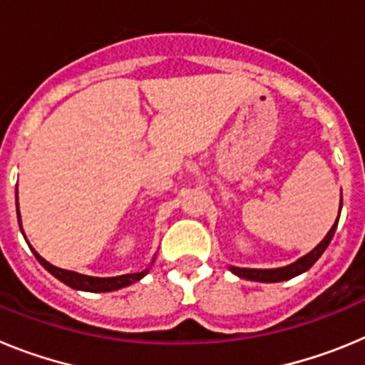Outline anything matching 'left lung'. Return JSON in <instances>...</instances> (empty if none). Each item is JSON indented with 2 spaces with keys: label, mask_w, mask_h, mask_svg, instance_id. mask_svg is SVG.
I'll return each mask as SVG.
<instances>
[{
  "label": "left lung",
  "mask_w": 365,
  "mask_h": 365,
  "mask_svg": "<svg viewBox=\"0 0 365 365\" xmlns=\"http://www.w3.org/2000/svg\"><path fill=\"white\" fill-rule=\"evenodd\" d=\"M340 210H341V199H340ZM338 219H340V214H338L336 222L333 225V228L327 232L324 240L318 243V247H314L309 254H305L303 257H299L298 261L291 263L287 267H279V269H240V267H228L235 276H240L243 279H250V282H261V283H276V282H285V279H291L294 276H299L305 270L311 269L316 261L320 259L322 254L325 252V248L329 247L331 240H333L334 232H336Z\"/></svg>",
  "instance_id": "left-lung-1"
}]
</instances>
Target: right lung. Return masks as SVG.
<instances>
[{
    "label": "right lung",
    "mask_w": 365,
    "mask_h": 365,
    "mask_svg": "<svg viewBox=\"0 0 365 365\" xmlns=\"http://www.w3.org/2000/svg\"><path fill=\"white\" fill-rule=\"evenodd\" d=\"M18 195V193H16ZM16 212H18V222L19 227H21V219H19V208L16 205ZM24 232V228H21ZM31 247V245H29ZM32 254L36 256V259L40 261L41 265L45 269L49 270L53 274L54 278H58L62 283L69 285L71 289H78V291H89V292H109V291H118L122 287H128L131 283L138 282V279H143L144 276L148 274V270H143V272H135V274H124V276H115V278H93V276H86V274H78V272H73V270H66V269H58V267L51 265L49 261H45L40 254L31 247ZM155 261V257H153ZM151 261V263H153Z\"/></svg>",
    "instance_id": "1"
}]
</instances>
